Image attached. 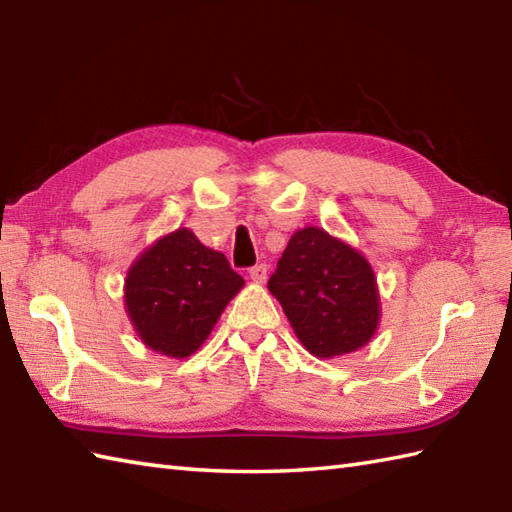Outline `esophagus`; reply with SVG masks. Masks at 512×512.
Masks as SVG:
<instances>
[{
    "instance_id": "34e87169",
    "label": "esophagus",
    "mask_w": 512,
    "mask_h": 512,
    "mask_svg": "<svg viewBox=\"0 0 512 512\" xmlns=\"http://www.w3.org/2000/svg\"><path fill=\"white\" fill-rule=\"evenodd\" d=\"M250 279L255 281V284H264V281L268 279V266L266 264H259V266H253L250 268Z\"/></svg>"
}]
</instances>
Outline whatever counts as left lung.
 Masks as SVG:
<instances>
[{
	"mask_svg": "<svg viewBox=\"0 0 512 512\" xmlns=\"http://www.w3.org/2000/svg\"><path fill=\"white\" fill-rule=\"evenodd\" d=\"M268 290L301 345L317 358L352 354L378 330L380 295L372 264L325 228L295 231Z\"/></svg>",
	"mask_w": 512,
	"mask_h": 512,
	"instance_id": "obj_1",
	"label": "left lung"
}]
</instances>
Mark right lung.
I'll return each mask as SVG.
<instances>
[{
  "mask_svg": "<svg viewBox=\"0 0 512 512\" xmlns=\"http://www.w3.org/2000/svg\"><path fill=\"white\" fill-rule=\"evenodd\" d=\"M242 288L244 279L228 259L204 246L191 228L180 226L134 259L123 299L143 345L169 358H189Z\"/></svg>",
  "mask_w": 512,
  "mask_h": 512,
  "instance_id": "obj_1",
  "label": "right lung"
}]
</instances>
